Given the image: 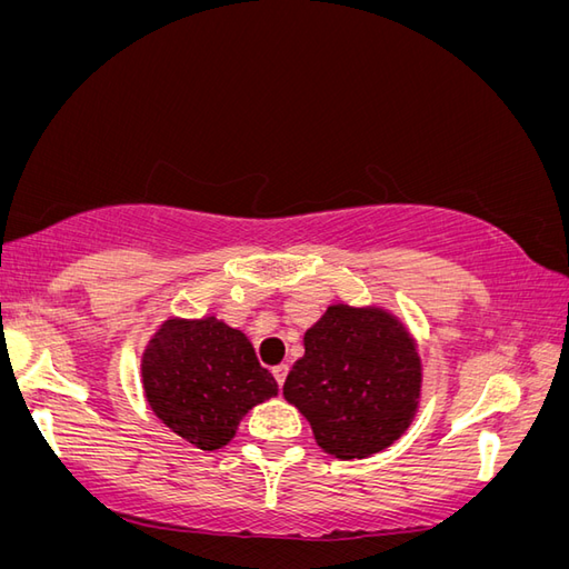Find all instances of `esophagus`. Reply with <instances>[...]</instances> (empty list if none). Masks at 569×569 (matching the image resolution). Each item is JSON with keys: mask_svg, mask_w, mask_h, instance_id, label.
Here are the masks:
<instances>
[{"mask_svg": "<svg viewBox=\"0 0 569 569\" xmlns=\"http://www.w3.org/2000/svg\"><path fill=\"white\" fill-rule=\"evenodd\" d=\"M287 372H289V366H284V363H280V366H274V368H272L274 380H278V385H280V387H282V385H284V380H287Z\"/></svg>", "mask_w": 569, "mask_h": 569, "instance_id": "obj_1", "label": "esophagus"}]
</instances>
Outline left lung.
<instances>
[{"instance_id": "1", "label": "left lung", "mask_w": 569, "mask_h": 569, "mask_svg": "<svg viewBox=\"0 0 569 569\" xmlns=\"http://www.w3.org/2000/svg\"><path fill=\"white\" fill-rule=\"evenodd\" d=\"M284 399L339 460L380 453L416 420L422 360L408 327L382 306H327L303 335Z\"/></svg>"}]
</instances>
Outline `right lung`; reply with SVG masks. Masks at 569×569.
Masks as SVG:
<instances>
[{"label":"right lung","mask_w":569,"mask_h":569,"mask_svg":"<svg viewBox=\"0 0 569 569\" xmlns=\"http://www.w3.org/2000/svg\"><path fill=\"white\" fill-rule=\"evenodd\" d=\"M140 370L153 416L201 451L228 446L247 412L278 396L249 337L216 316L163 320Z\"/></svg>","instance_id":"obj_1"}]
</instances>
